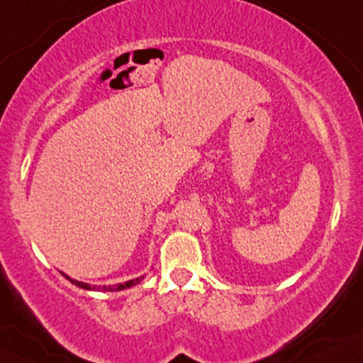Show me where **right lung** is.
I'll use <instances>...</instances> for the list:
<instances>
[{
  "instance_id": "right-lung-1",
  "label": "right lung",
  "mask_w": 363,
  "mask_h": 363,
  "mask_svg": "<svg viewBox=\"0 0 363 363\" xmlns=\"http://www.w3.org/2000/svg\"><path fill=\"white\" fill-rule=\"evenodd\" d=\"M63 277H65L68 281L75 284V286L79 288H84V290H90V291H122V290H127V288L130 286H135L137 283H140L144 277H139V278H134V279H128L125 283H118V284H108V286H97V284H89V283H84V281H77V279H72L70 277H67L65 273H62Z\"/></svg>"
}]
</instances>
